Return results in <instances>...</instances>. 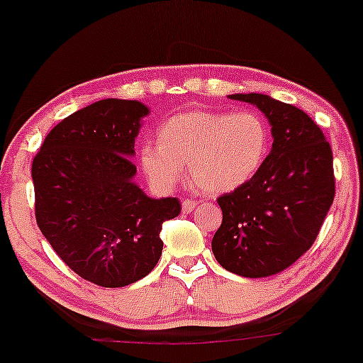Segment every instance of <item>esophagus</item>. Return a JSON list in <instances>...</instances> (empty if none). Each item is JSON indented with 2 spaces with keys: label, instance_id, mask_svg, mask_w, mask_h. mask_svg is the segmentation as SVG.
I'll use <instances>...</instances> for the list:
<instances>
[{
  "label": "esophagus",
  "instance_id": "1",
  "mask_svg": "<svg viewBox=\"0 0 363 363\" xmlns=\"http://www.w3.org/2000/svg\"><path fill=\"white\" fill-rule=\"evenodd\" d=\"M194 208H196V201H193V199L182 201V211L184 213H193Z\"/></svg>",
  "mask_w": 363,
  "mask_h": 363
}]
</instances>
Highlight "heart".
Masks as SVG:
<instances>
[{"label": "heart", "instance_id": "1", "mask_svg": "<svg viewBox=\"0 0 363 363\" xmlns=\"http://www.w3.org/2000/svg\"><path fill=\"white\" fill-rule=\"evenodd\" d=\"M270 148L267 121L253 111L177 113L160 123L157 145H143L140 165L159 189H170L184 176L206 194L231 193L262 169Z\"/></svg>", "mask_w": 363, "mask_h": 363}]
</instances>
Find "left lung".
<instances>
[{"instance_id":"8db88e82","label":"left lung","mask_w":363,"mask_h":363,"mask_svg":"<svg viewBox=\"0 0 363 363\" xmlns=\"http://www.w3.org/2000/svg\"><path fill=\"white\" fill-rule=\"evenodd\" d=\"M264 113L272 148L257 176L218 198L223 221L213 237L218 264L242 277L291 267L316 240L335 198L333 154L306 113L267 94H230Z\"/></svg>"}]
</instances>
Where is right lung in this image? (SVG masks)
Returning a JSON list of instances; mask_svg holds the SVG:
<instances>
[{
	"label": "right lung",
	"mask_w": 363,
	"mask_h": 363,
	"mask_svg": "<svg viewBox=\"0 0 363 363\" xmlns=\"http://www.w3.org/2000/svg\"><path fill=\"white\" fill-rule=\"evenodd\" d=\"M150 110L108 98L64 118L32 164L35 218L57 255L101 287L145 277L162 255V223L177 198H148L133 182L135 138Z\"/></svg>",
	"instance_id": "right-lung-1"
}]
</instances>
